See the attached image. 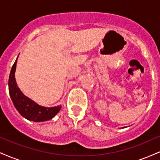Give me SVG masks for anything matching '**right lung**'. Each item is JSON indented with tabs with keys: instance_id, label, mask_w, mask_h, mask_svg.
Returning <instances> with one entry per match:
<instances>
[{
	"instance_id": "right-lung-1",
	"label": "right lung",
	"mask_w": 160,
	"mask_h": 160,
	"mask_svg": "<svg viewBox=\"0 0 160 160\" xmlns=\"http://www.w3.org/2000/svg\"><path fill=\"white\" fill-rule=\"evenodd\" d=\"M17 58L11 69L8 82L9 92L12 103L20 114L27 120L33 122H43L51 120L58 113L62 106L52 108L43 107L37 104L32 99L28 98L22 92L18 87L15 79Z\"/></svg>"
}]
</instances>
